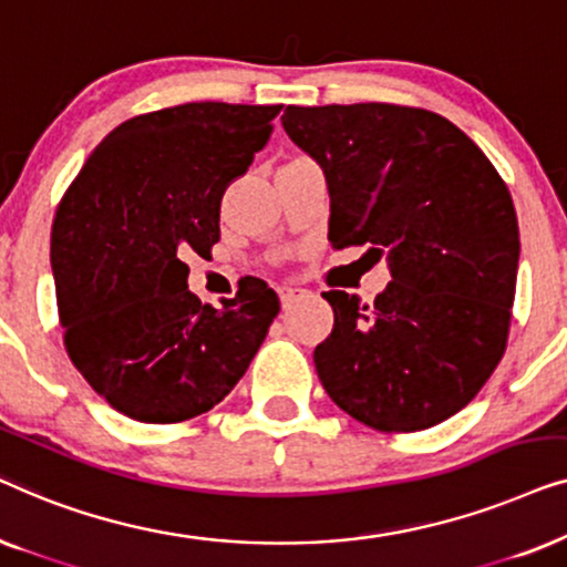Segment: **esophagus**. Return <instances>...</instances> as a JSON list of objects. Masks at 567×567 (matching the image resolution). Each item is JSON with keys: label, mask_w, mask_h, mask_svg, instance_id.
I'll return each instance as SVG.
<instances>
[{"label": "esophagus", "mask_w": 567, "mask_h": 567, "mask_svg": "<svg viewBox=\"0 0 567 567\" xmlns=\"http://www.w3.org/2000/svg\"><path fill=\"white\" fill-rule=\"evenodd\" d=\"M305 293V289H299V286H278V297H281V305L289 307L293 299L301 297Z\"/></svg>", "instance_id": "34e87169"}]
</instances>
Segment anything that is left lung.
<instances>
[{"label": "left lung", "mask_w": 567, "mask_h": 567, "mask_svg": "<svg viewBox=\"0 0 567 567\" xmlns=\"http://www.w3.org/2000/svg\"><path fill=\"white\" fill-rule=\"evenodd\" d=\"M284 128L320 162L336 250L369 247L392 281L336 312L315 348L340 410L386 433L431 429L467 405L503 359L518 270L508 185L472 138L423 107L289 105Z\"/></svg>", "instance_id": "left-lung-1"}]
</instances>
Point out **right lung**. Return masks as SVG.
<instances>
[{
  "mask_svg": "<svg viewBox=\"0 0 567 567\" xmlns=\"http://www.w3.org/2000/svg\"><path fill=\"white\" fill-rule=\"evenodd\" d=\"M281 105L185 103L113 128L59 200L51 270L76 371L118 413L181 423L235 390L281 309L260 278L221 309L188 291L212 255L227 185L274 134Z\"/></svg>",
  "mask_w": 567,
  "mask_h": 567,
  "instance_id": "obj_1",
  "label": "right lung"
}]
</instances>
